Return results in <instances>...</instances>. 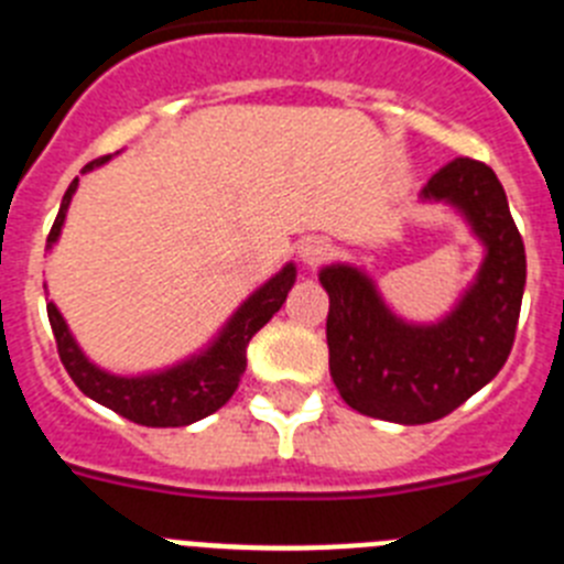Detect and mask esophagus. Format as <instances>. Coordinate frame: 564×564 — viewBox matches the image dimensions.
Wrapping results in <instances>:
<instances>
[{"label": "esophagus", "instance_id": "34e87169", "mask_svg": "<svg viewBox=\"0 0 564 564\" xmlns=\"http://www.w3.org/2000/svg\"><path fill=\"white\" fill-rule=\"evenodd\" d=\"M330 257H333V246L325 237H307L302 239V246H299V259H302L307 268H318Z\"/></svg>", "mask_w": 564, "mask_h": 564}]
</instances>
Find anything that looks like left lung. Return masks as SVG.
<instances>
[{
    "label": "left lung",
    "mask_w": 564,
    "mask_h": 564,
    "mask_svg": "<svg viewBox=\"0 0 564 564\" xmlns=\"http://www.w3.org/2000/svg\"><path fill=\"white\" fill-rule=\"evenodd\" d=\"M421 197L457 208L486 248L475 282L441 322H403L361 268L338 262L318 273L330 296L336 390L361 415L403 426L449 415L502 370L525 291V246L486 163L455 158L432 174Z\"/></svg>",
    "instance_id": "8db88e82"
}]
</instances>
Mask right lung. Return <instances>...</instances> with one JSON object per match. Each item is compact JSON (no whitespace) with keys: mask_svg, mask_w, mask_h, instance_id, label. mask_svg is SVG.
I'll use <instances>...</instances> for the list:
<instances>
[{"mask_svg":"<svg viewBox=\"0 0 564 564\" xmlns=\"http://www.w3.org/2000/svg\"><path fill=\"white\" fill-rule=\"evenodd\" d=\"M109 161L98 158V161L87 163L84 172H93L96 166ZM78 188V177L69 183L64 192L62 208L58 217L50 228L47 248L58 239L67 217L69 200ZM296 282V268L288 262L276 276H271L262 288L251 293V296L237 307L231 318L226 322L217 338L208 344L206 350L194 352L186 361L166 367V370L147 372V376H112V372L101 370L96 364L84 356V350L76 344L73 333H69L67 322L58 313L53 302H47V318L56 336L58 358H62L64 370L76 381L78 390L87 398L98 401L107 410L118 412L127 421L141 423V426H188V423L200 421V417L212 415L234 395L239 387V378L246 372V350L253 333L271 322L273 313L285 305L288 291Z\"/></svg>","mask_w":564,"mask_h":564,"instance_id":"1","label":"right lung"}]
</instances>
